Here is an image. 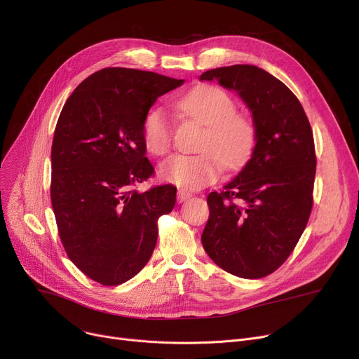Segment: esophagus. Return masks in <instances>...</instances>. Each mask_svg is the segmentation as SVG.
I'll return each instance as SVG.
<instances>
[{
  "label": "esophagus",
  "mask_w": 359,
  "mask_h": 359,
  "mask_svg": "<svg viewBox=\"0 0 359 359\" xmlns=\"http://www.w3.org/2000/svg\"><path fill=\"white\" fill-rule=\"evenodd\" d=\"M192 196V194L189 192V191H186V189H179V192H177V201L182 203V202H184V201H187Z\"/></svg>",
  "instance_id": "34e87169"
}]
</instances>
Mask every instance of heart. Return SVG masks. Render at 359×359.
<instances>
[{"instance_id": "heart-1", "label": "heart", "mask_w": 359, "mask_h": 359, "mask_svg": "<svg viewBox=\"0 0 359 359\" xmlns=\"http://www.w3.org/2000/svg\"><path fill=\"white\" fill-rule=\"evenodd\" d=\"M183 116L201 125L195 156H175L161 164L164 180L182 189H202L221 175L222 165L237 170L250 158L256 144V126L248 113L237 111L230 94L211 84L194 87L175 102ZM173 129L160 107L147 111L142 141L148 153L165 156L172 148Z\"/></svg>"}]
</instances>
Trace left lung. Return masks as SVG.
I'll use <instances>...</instances> for the list:
<instances>
[{"instance_id": "8db88e82", "label": "left lung", "mask_w": 359, "mask_h": 359, "mask_svg": "<svg viewBox=\"0 0 359 359\" xmlns=\"http://www.w3.org/2000/svg\"><path fill=\"white\" fill-rule=\"evenodd\" d=\"M238 93L252 110V158L224 191L208 195L202 246L231 275L257 279L284 263L306 230L316 176L313 130L295 94L256 65L205 71L199 80Z\"/></svg>"}]
</instances>
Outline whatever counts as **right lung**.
<instances>
[{
  "mask_svg": "<svg viewBox=\"0 0 359 359\" xmlns=\"http://www.w3.org/2000/svg\"><path fill=\"white\" fill-rule=\"evenodd\" d=\"M183 80L132 68L96 71L72 91L55 128L50 202L69 260L113 287L134 278L154 252L161 215L177 189L135 186L154 176L145 157L142 121Z\"/></svg>",
  "mask_w": 359,
  "mask_h": 359,
  "instance_id": "1",
  "label": "right lung"
}]
</instances>
